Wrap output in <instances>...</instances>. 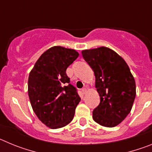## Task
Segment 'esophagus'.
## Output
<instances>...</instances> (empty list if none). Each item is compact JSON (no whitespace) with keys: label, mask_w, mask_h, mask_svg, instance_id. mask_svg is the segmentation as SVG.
<instances>
[{"label":"esophagus","mask_w":152,"mask_h":152,"mask_svg":"<svg viewBox=\"0 0 152 152\" xmlns=\"http://www.w3.org/2000/svg\"><path fill=\"white\" fill-rule=\"evenodd\" d=\"M82 92L83 94H86V92H87V88H84L82 89Z\"/></svg>","instance_id":"esophagus-1"}]
</instances>
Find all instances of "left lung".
Returning a JSON list of instances; mask_svg holds the SVG:
<instances>
[{
	"label": "left lung",
	"mask_w": 152,
	"mask_h": 152,
	"mask_svg": "<svg viewBox=\"0 0 152 152\" xmlns=\"http://www.w3.org/2000/svg\"><path fill=\"white\" fill-rule=\"evenodd\" d=\"M94 70L100 103L93 119L105 127H115L128 116L136 94L135 81L127 63L113 49L101 46L81 52Z\"/></svg>",
	"instance_id": "left-lung-1"
}]
</instances>
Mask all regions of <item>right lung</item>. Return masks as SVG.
Masks as SVG:
<instances>
[{
  "label": "right lung",
  "mask_w": 152,
  "mask_h": 152,
  "mask_svg": "<svg viewBox=\"0 0 152 152\" xmlns=\"http://www.w3.org/2000/svg\"><path fill=\"white\" fill-rule=\"evenodd\" d=\"M78 56L75 49L52 46L41 55L29 72L31 106L39 119L49 128H61L73 119L80 97L69 84L66 69Z\"/></svg>",
  "instance_id": "1"
}]
</instances>
